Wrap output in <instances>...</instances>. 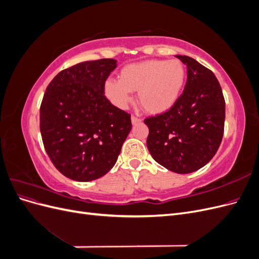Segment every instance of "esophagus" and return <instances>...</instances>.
Returning a JSON list of instances; mask_svg holds the SVG:
<instances>
[{
    "mask_svg": "<svg viewBox=\"0 0 259 259\" xmlns=\"http://www.w3.org/2000/svg\"><path fill=\"white\" fill-rule=\"evenodd\" d=\"M131 121H132V124H138V123L142 122V120H140L139 117H137V116H135V115H132Z\"/></svg>",
    "mask_w": 259,
    "mask_h": 259,
    "instance_id": "1",
    "label": "esophagus"
}]
</instances>
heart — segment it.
I'll return each instance as SVG.
<instances>
[{
    "label": "heart",
    "instance_id": "b5f03b06",
    "mask_svg": "<svg viewBox=\"0 0 259 259\" xmlns=\"http://www.w3.org/2000/svg\"><path fill=\"white\" fill-rule=\"evenodd\" d=\"M187 70L178 59L146 60L125 66L120 80L108 79L104 91L117 108L124 109L132 101V92H138V103L150 114L165 113L182 96Z\"/></svg>",
    "mask_w": 259,
    "mask_h": 259
}]
</instances>
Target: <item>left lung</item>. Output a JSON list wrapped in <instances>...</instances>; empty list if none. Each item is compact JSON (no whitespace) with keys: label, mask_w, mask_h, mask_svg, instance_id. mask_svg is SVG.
<instances>
[{"label":"left lung","mask_w":259,"mask_h":259,"mask_svg":"<svg viewBox=\"0 0 259 259\" xmlns=\"http://www.w3.org/2000/svg\"><path fill=\"white\" fill-rule=\"evenodd\" d=\"M187 67V83L176 105L148 117V150L160 165L189 174L213 159L224 135L225 99L215 74L195 59L176 55Z\"/></svg>","instance_id":"8db88e82"}]
</instances>
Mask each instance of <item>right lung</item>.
<instances>
[{
	"label": "right lung",
	"mask_w": 259,
	"mask_h": 259,
	"mask_svg": "<svg viewBox=\"0 0 259 259\" xmlns=\"http://www.w3.org/2000/svg\"><path fill=\"white\" fill-rule=\"evenodd\" d=\"M115 59L83 61L49 84L40 109L45 150L62 175L92 182L110 170L132 128L131 114L114 107L104 85Z\"/></svg>",
	"instance_id": "1"
}]
</instances>
